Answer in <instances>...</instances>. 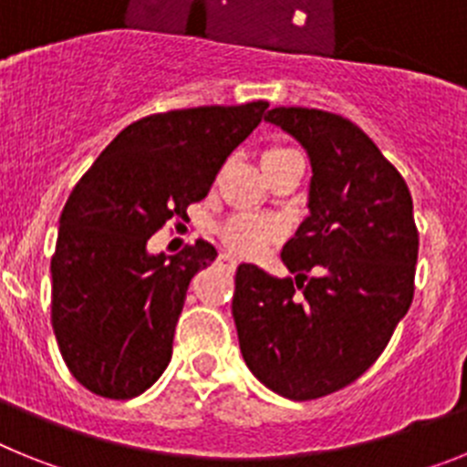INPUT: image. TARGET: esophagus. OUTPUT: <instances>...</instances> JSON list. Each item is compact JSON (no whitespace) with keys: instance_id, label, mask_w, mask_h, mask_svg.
<instances>
[{"instance_id":"34e87169","label":"esophagus","mask_w":467,"mask_h":467,"mask_svg":"<svg viewBox=\"0 0 467 467\" xmlns=\"http://www.w3.org/2000/svg\"><path fill=\"white\" fill-rule=\"evenodd\" d=\"M217 262H220L222 266H226V269H229V271H234L238 266V259L234 257V254H231V253H222Z\"/></svg>"}]
</instances>
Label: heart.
Segmentation results:
<instances>
[{
    "instance_id": "obj_1",
    "label": "heart",
    "mask_w": 467,
    "mask_h": 467,
    "mask_svg": "<svg viewBox=\"0 0 467 467\" xmlns=\"http://www.w3.org/2000/svg\"><path fill=\"white\" fill-rule=\"evenodd\" d=\"M290 147H269L264 151V159L285 154ZM285 234V224L278 217H266V214H234L220 229V236L234 253L241 254H259L269 243L278 241Z\"/></svg>"
}]
</instances>
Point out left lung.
I'll list each match as a JSON object with an SVG mask.
<instances>
[{"label":"left lung","mask_w":467,"mask_h":467,"mask_svg":"<svg viewBox=\"0 0 467 467\" xmlns=\"http://www.w3.org/2000/svg\"><path fill=\"white\" fill-rule=\"evenodd\" d=\"M264 121L306 150L308 217L280 253L295 280L241 264L231 313L250 372L283 398L316 400L362 377L410 311L414 203L393 163L348 119L275 107Z\"/></svg>","instance_id":"8db88e82"}]
</instances>
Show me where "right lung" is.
I'll list each match as a JSON object with an SVG mask.
<instances>
[{"label": "right lung", "instance_id": "right-lung-1", "mask_svg": "<svg viewBox=\"0 0 467 467\" xmlns=\"http://www.w3.org/2000/svg\"><path fill=\"white\" fill-rule=\"evenodd\" d=\"M269 102L193 107L130 123L72 189L51 259V320L69 372L90 393L130 400L166 372L189 283L208 241L175 257L147 253L172 217L208 196L226 156Z\"/></svg>", "mask_w": 467, "mask_h": 467}]
</instances>
